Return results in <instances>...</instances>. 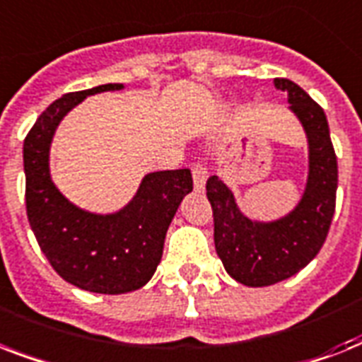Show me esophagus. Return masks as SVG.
<instances>
[{
	"label": "esophagus",
	"mask_w": 362,
	"mask_h": 362,
	"mask_svg": "<svg viewBox=\"0 0 362 362\" xmlns=\"http://www.w3.org/2000/svg\"><path fill=\"white\" fill-rule=\"evenodd\" d=\"M192 175H193V186L197 192H203L204 184H206V176H209V170H206V165L203 161H195L192 165Z\"/></svg>",
	"instance_id": "1"
}]
</instances>
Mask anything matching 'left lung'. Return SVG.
Instances as JSON below:
<instances>
[{
    "label": "left lung",
    "instance_id": "obj_1",
    "mask_svg": "<svg viewBox=\"0 0 362 362\" xmlns=\"http://www.w3.org/2000/svg\"><path fill=\"white\" fill-rule=\"evenodd\" d=\"M274 84L287 92L308 135V184L297 209L278 221H252L242 216L218 176L206 180L216 252L235 280L252 287L272 286L304 269L323 246L337 206L338 163L325 112L289 78H276Z\"/></svg>",
    "mask_w": 362,
    "mask_h": 362
}]
</instances>
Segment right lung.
I'll use <instances>...</instances> for the list:
<instances>
[{
    "label": "right lung",
    "instance_id": "right-lung-1",
    "mask_svg": "<svg viewBox=\"0 0 362 362\" xmlns=\"http://www.w3.org/2000/svg\"><path fill=\"white\" fill-rule=\"evenodd\" d=\"M120 88L103 84L65 93L37 118L24 141L25 210L39 247L65 281L105 295L133 291L152 278L178 204L193 189L189 169L150 173L124 210L95 216L73 206L54 187L48 146L56 125L86 95Z\"/></svg>",
    "mask_w": 362,
    "mask_h": 362
}]
</instances>
